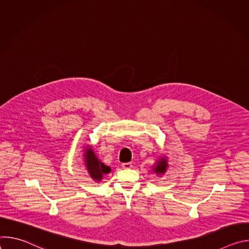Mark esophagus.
Returning <instances> with one entry per match:
<instances>
[{
  "label": "esophagus",
  "mask_w": 249,
  "mask_h": 249,
  "mask_svg": "<svg viewBox=\"0 0 249 249\" xmlns=\"http://www.w3.org/2000/svg\"><path fill=\"white\" fill-rule=\"evenodd\" d=\"M122 167L125 168V169H129L132 167V163L131 162H124L122 163Z\"/></svg>",
  "instance_id": "obj_1"
}]
</instances>
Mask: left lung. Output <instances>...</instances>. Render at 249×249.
Segmentation results:
<instances>
[{"instance_id": "obj_1", "label": "left lung", "mask_w": 249, "mask_h": 249, "mask_svg": "<svg viewBox=\"0 0 249 249\" xmlns=\"http://www.w3.org/2000/svg\"><path fill=\"white\" fill-rule=\"evenodd\" d=\"M167 160L165 157H161L160 158V160H158V162L156 163L155 167L153 168L154 169V172L160 176H161L167 169Z\"/></svg>"}]
</instances>
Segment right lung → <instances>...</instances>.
<instances>
[{"label": "right lung", "instance_id": "1", "mask_svg": "<svg viewBox=\"0 0 249 249\" xmlns=\"http://www.w3.org/2000/svg\"><path fill=\"white\" fill-rule=\"evenodd\" d=\"M85 157H86V159H85L86 166L88 168V171H89L90 177L94 181L99 182L102 179L104 174L110 172V170H111L110 167L105 165L97 159V157L95 156L94 152L92 151V149L90 147H88V149H86Z\"/></svg>", "mask_w": 249, "mask_h": 249}]
</instances>
